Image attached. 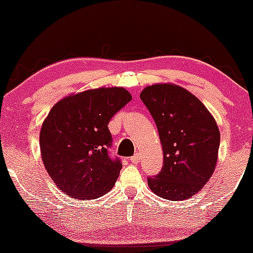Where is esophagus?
Listing matches in <instances>:
<instances>
[{"instance_id":"esophagus-1","label":"esophagus","mask_w":253,"mask_h":253,"mask_svg":"<svg viewBox=\"0 0 253 253\" xmlns=\"http://www.w3.org/2000/svg\"><path fill=\"white\" fill-rule=\"evenodd\" d=\"M140 159H141L140 153H135L134 156L130 157V162H132V164H138L139 162H140Z\"/></svg>"}]
</instances>
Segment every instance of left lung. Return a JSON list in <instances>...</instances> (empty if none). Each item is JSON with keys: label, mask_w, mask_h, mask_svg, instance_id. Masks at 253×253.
I'll list each match as a JSON object with an SVG mask.
<instances>
[{"label": "left lung", "mask_w": 253, "mask_h": 253, "mask_svg": "<svg viewBox=\"0 0 253 253\" xmlns=\"http://www.w3.org/2000/svg\"><path fill=\"white\" fill-rule=\"evenodd\" d=\"M140 98L157 125L164 163L147 178L156 195L190 199L210 181L217 163L220 132L210 110L191 92L176 84L146 86Z\"/></svg>", "instance_id": "obj_1"}]
</instances>
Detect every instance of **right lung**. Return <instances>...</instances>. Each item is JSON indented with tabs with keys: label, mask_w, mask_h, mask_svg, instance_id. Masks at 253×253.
Returning <instances> with one entry per match:
<instances>
[{
	"label": "right lung",
	"mask_w": 253,
	"mask_h": 253,
	"mask_svg": "<svg viewBox=\"0 0 253 253\" xmlns=\"http://www.w3.org/2000/svg\"><path fill=\"white\" fill-rule=\"evenodd\" d=\"M132 96L126 89L98 88L64 97L40 129L43 167L65 195L94 200L114 187L121 161L110 158V119Z\"/></svg>",
	"instance_id": "right-lung-1"
}]
</instances>
